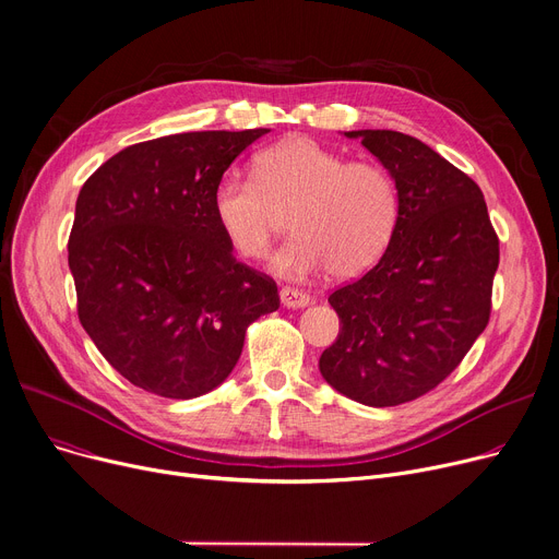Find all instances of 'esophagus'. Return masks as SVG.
<instances>
[{
    "label": "esophagus",
    "instance_id": "esophagus-1",
    "mask_svg": "<svg viewBox=\"0 0 559 559\" xmlns=\"http://www.w3.org/2000/svg\"><path fill=\"white\" fill-rule=\"evenodd\" d=\"M281 304L285 308H306L310 304V295L295 287H283L281 289Z\"/></svg>",
    "mask_w": 559,
    "mask_h": 559
}]
</instances>
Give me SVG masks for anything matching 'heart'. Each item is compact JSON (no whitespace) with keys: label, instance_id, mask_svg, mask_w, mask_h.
<instances>
[{"label":"heart","instance_id":"b5f03b06","mask_svg":"<svg viewBox=\"0 0 559 559\" xmlns=\"http://www.w3.org/2000/svg\"><path fill=\"white\" fill-rule=\"evenodd\" d=\"M295 235L272 270L301 278L326 270L360 276L383 258L401 217L394 176L373 160H346L312 138L295 135L253 156V179L228 174L215 186L213 215L230 247L258 260L270 253L283 215Z\"/></svg>","mask_w":559,"mask_h":559}]
</instances>
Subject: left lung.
<instances>
[{
	"instance_id": "left-lung-1",
	"label": "left lung",
	"mask_w": 559,
	"mask_h": 559,
	"mask_svg": "<svg viewBox=\"0 0 559 559\" xmlns=\"http://www.w3.org/2000/svg\"><path fill=\"white\" fill-rule=\"evenodd\" d=\"M394 176L401 217L373 267L329 304L337 340L319 371L371 407L415 401L462 362L489 324L498 235L474 179L399 131H348Z\"/></svg>"
}]
</instances>
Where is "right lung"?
Returning <instances> with one entry per match:
<instances>
[{"mask_svg": "<svg viewBox=\"0 0 559 559\" xmlns=\"http://www.w3.org/2000/svg\"><path fill=\"white\" fill-rule=\"evenodd\" d=\"M267 129L192 131L127 146L76 199L68 262L79 321L129 383L194 399L238 365L247 329L281 306L213 215L228 165Z\"/></svg>", "mask_w": 559, "mask_h": 559, "instance_id": "right-lung-1", "label": "right lung"}]
</instances>
